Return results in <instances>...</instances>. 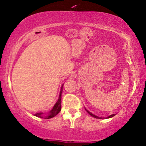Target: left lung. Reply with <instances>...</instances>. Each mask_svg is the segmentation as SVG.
Listing matches in <instances>:
<instances>
[{"label":"left lung","instance_id":"8db88e82","mask_svg":"<svg viewBox=\"0 0 146 146\" xmlns=\"http://www.w3.org/2000/svg\"><path fill=\"white\" fill-rule=\"evenodd\" d=\"M85 110H86V111H87V113H89V114H90V115H91V116H92V117H95V118H98V119H101V117H98V116H96V115H94V114H92V113H90V111H88V110H87V109H85ZM115 115V114H113V115H110V116H108V117H113V116H114V115Z\"/></svg>","mask_w":146,"mask_h":146}]
</instances>
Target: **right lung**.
<instances>
[{
    "label": "right lung",
    "instance_id": "right-lung-1",
    "mask_svg": "<svg viewBox=\"0 0 146 146\" xmlns=\"http://www.w3.org/2000/svg\"><path fill=\"white\" fill-rule=\"evenodd\" d=\"M62 87H63V85H62V87H61L60 94H59V99H58V101H56V103L55 104V105L54 106L52 110L50 112V113H49L48 115L45 116V119H50V118L54 117V116H56V115H57L58 113L60 112L61 108V93H62ZM42 113H36V114H35L34 115L36 116V117H43L42 116Z\"/></svg>",
    "mask_w": 146,
    "mask_h": 146
}]
</instances>
